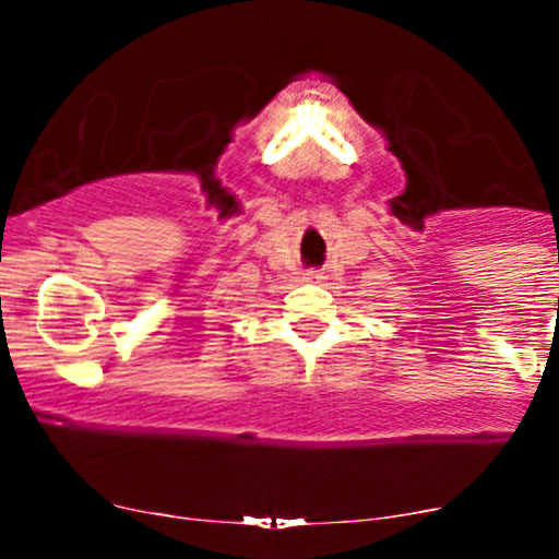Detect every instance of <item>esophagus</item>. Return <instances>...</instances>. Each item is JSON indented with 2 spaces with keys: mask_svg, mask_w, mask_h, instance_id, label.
I'll use <instances>...</instances> for the list:
<instances>
[{
  "mask_svg": "<svg viewBox=\"0 0 559 559\" xmlns=\"http://www.w3.org/2000/svg\"><path fill=\"white\" fill-rule=\"evenodd\" d=\"M320 278H323V275H320V271H307V273H305L307 284H318Z\"/></svg>",
  "mask_w": 559,
  "mask_h": 559,
  "instance_id": "esophagus-1",
  "label": "esophagus"
}]
</instances>
